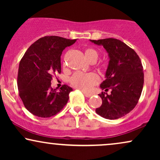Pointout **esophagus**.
<instances>
[{"instance_id":"1","label":"esophagus","mask_w":160,"mask_h":160,"mask_svg":"<svg viewBox=\"0 0 160 160\" xmlns=\"http://www.w3.org/2000/svg\"><path fill=\"white\" fill-rule=\"evenodd\" d=\"M82 92H83V94H84V95H85L86 97H87V98H89V97H91L92 95V94H90V93H88V92H84V91H82Z\"/></svg>"}]
</instances>
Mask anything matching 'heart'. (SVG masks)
Returning <instances> with one entry per match:
<instances>
[{
	"label": "heart",
	"instance_id": "obj_1",
	"mask_svg": "<svg viewBox=\"0 0 160 160\" xmlns=\"http://www.w3.org/2000/svg\"><path fill=\"white\" fill-rule=\"evenodd\" d=\"M84 55L86 59L90 62H95L98 59L99 53L97 50L92 48H87L84 50ZM99 71H105L106 66L100 65L97 67ZM99 81L98 75L95 73H82L76 72L69 79L70 83L75 88L82 91L91 90L93 86L96 85Z\"/></svg>",
	"mask_w": 160,
	"mask_h": 160
}]
</instances>
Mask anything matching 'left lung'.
Here are the masks:
<instances>
[{"label": "left lung", "mask_w": 160, "mask_h": 160, "mask_svg": "<svg viewBox=\"0 0 160 160\" xmlns=\"http://www.w3.org/2000/svg\"><path fill=\"white\" fill-rule=\"evenodd\" d=\"M90 40L103 46L110 57L106 80L100 86L105 92L98 94L102 104L95 112L108 120L119 119L132 111L138 102L144 86L142 63L136 52L120 40ZM109 89L111 94H107Z\"/></svg>", "instance_id": "1"}]
</instances>
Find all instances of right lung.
<instances>
[{
	"label": "right lung",
	"instance_id": "obj_1",
	"mask_svg": "<svg viewBox=\"0 0 160 160\" xmlns=\"http://www.w3.org/2000/svg\"><path fill=\"white\" fill-rule=\"evenodd\" d=\"M77 39L58 36H45L27 49L19 62L17 84L24 106L38 117H52L67 104L73 90L62 85L58 91L51 87V80L61 70V55Z\"/></svg>",
	"mask_w": 160,
	"mask_h": 160
}]
</instances>
